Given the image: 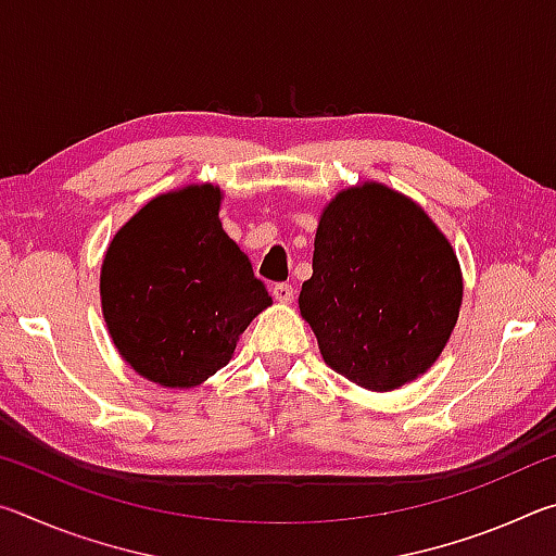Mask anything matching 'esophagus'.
Returning a JSON list of instances; mask_svg holds the SVG:
<instances>
[{"instance_id":"esophagus-1","label":"esophagus","mask_w":556,"mask_h":556,"mask_svg":"<svg viewBox=\"0 0 556 556\" xmlns=\"http://www.w3.org/2000/svg\"><path fill=\"white\" fill-rule=\"evenodd\" d=\"M271 296H275L279 304H291L296 296V289L291 285H275V289H271Z\"/></svg>"}]
</instances>
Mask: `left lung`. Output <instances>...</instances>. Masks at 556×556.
<instances>
[{"label": "left lung", "instance_id": "8db88e82", "mask_svg": "<svg viewBox=\"0 0 556 556\" xmlns=\"http://www.w3.org/2000/svg\"><path fill=\"white\" fill-rule=\"evenodd\" d=\"M460 301L456 250L409 195L363 181L324 205L299 312L328 368L370 392L400 390L437 363Z\"/></svg>", "mask_w": 556, "mask_h": 556}]
</instances>
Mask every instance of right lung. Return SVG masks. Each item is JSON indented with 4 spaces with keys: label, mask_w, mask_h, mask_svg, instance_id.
Segmentation results:
<instances>
[{
    "label": "right lung",
    "mask_w": 556,
    "mask_h": 556,
    "mask_svg": "<svg viewBox=\"0 0 556 556\" xmlns=\"http://www.w3.org/2000/svg\"><path fill=\"white\" fill-rule=\"evenodd\" d=\"M223 191L159 193L110 240L100 267L108 333L131 370L195 388L230 363L244 328L271 306L248 255L220 223Z\"/></svg>",
    "instance_id": "1"
}]
</instances>
